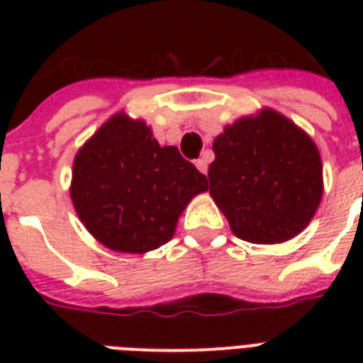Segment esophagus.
Here are the masks:
<instances>
[{
	"instance_id": "1",
	"label": "esophagus",
	"mask_w": 363,
	"mask_h": 363,
	"mask_svg": "<svg viewBox=\"0 0 363 363\" xmlns=\"http://www.w3.org/2000/svg\"><path fill=\"white\" fill-rule=\"evenodd\" d=\"M196 167H198L203 175H207V169H209V162H207V158H199L196 160Z\"/></svg>"
}]
</instances>
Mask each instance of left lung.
I'll use <instances>...</instances> for the list:
<instances>
[{
	"label": "left lung",
	"instance_id": "obj_1",
	"mask_svg": "<svg viewBox=\"0 0 363 363\" xmlns=\"http://www.w3.org/2000/svg\"><path fill=\"white\" fill-rule=\"evenodd\" d=\"M213 150L209 194L239 239L273 245L307 228L324 186L320 152L303 130L264 109L226 125Z\"/></svg>",
	"mask_w": 363,
	"mask_h": 363
}]
</instances>
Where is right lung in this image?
<instances>
[{"mask_svg":"<svg viewBox=\"0 0 363 363\" xmlns=\"http://www.w3.org/2000/svg\"><path fill=\"white\" fill-rule=\"evenodd\" d=\"M207 188L179 148L160 147L145 122L118 113L77 152L71 199L101 245L143 254L173 238L184 207Z\"/></svg>","mask_w":363,"mask_h":363,"instance_id":"right-lung-1","label":"right lung"}]
</instances>
